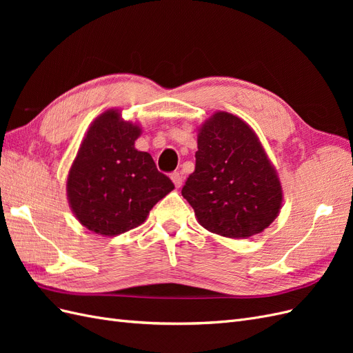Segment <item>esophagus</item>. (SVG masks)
<instances>
[{
  "mask_svg": "<svg viewBox=\"0 0 353 353\" xmlns=\"http://www.w3.org/2000/svg\"><path fill=\"white\" fill-rule=\"evenodd\" d=\"M170 179H172V183L175 184L176 188L183 185V175H181V172H174L172 175H170Z\"/></svg>",
  "mask_w": 353,
  "mask_h": 353,
  "instance_id": "34e87169",
  "label": "esophagus"
}]
</instances>
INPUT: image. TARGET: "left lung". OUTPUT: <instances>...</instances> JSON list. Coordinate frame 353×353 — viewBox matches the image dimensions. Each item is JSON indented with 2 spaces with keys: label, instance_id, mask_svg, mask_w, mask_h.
Listing matches in <instances>:
<instances>
[{
  "label": "left lung",
  "instance_id": "1",
  "mask_svg": "<svg viewBox=\"0 0 353 353\" xmlns=\"http://www.w3.org/2000/svg\"><path fill=\"white\" fill-rule=\"evenodd\" d=\"M197 148L196 169L181 193L200 225L228 239L268 228L280 213L283 187L253 128L218 110L199 126Z\"/></svg>",
  "mask_w": 353,
  "mask_h": 353
}]
</instances>
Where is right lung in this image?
Instances as JSON below:
<instances>
[{"mask_svg": "<svg viewBox=\"0 0 353 353\" xmlns=\"http://www.w3.org/2000/svg\"><path fill=\"white\" fill-rule=\"evenodd\" d=\"M137 122L119 109L103 112L90 125L69 169V206L85 228L105 237L119 236L147 219L156 203L175 187L160 174L153 157L135 148Z\"/></svg>", "mask_w": 353, "mask_h": 353, "instance_id": "right-lung-1", "label": "right lung"}]
</instances>
